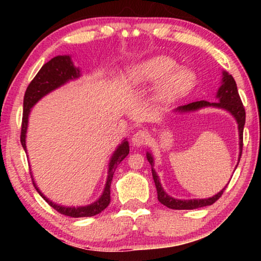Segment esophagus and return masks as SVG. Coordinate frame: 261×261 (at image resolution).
Returning a JSON list of instances; mask_svg holds the SVG:
<instances>
[{
  "instance_id": "esophagus-1",
  "label": "esophagus",
  "mask_w": 261,
  "mask_h": 261,
  "mask_svg": "<svg viewBox=\"0 0 261 261\" xmlns=\"http://www.w3.org/2000/svg\"><path fill=\"white\" fill-rule=\"evenodd\" d=\"M148 139V132L146 130H139L137 131L136 134L132 136V144L135 145V146H141V145L146 144V141Z\"/></svg>"
}]
</instances>
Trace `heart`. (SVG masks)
Returning <instances> with one entry per match:
<instances>
[{
  "label": "heart",
  "mask_w": 261,
  "mask_h": 261,
  "mask_svg": "<svg viewBox=\"0 0 261 261\" xmlns=\"http://www.w3.org/2000/svg\"><path fill=\"white\" fill-rule=\"evenodd\" d=\"M126 82L134 86L155 83L153 100L158 105H171L184 98L196 86V74L188 69L178 68L170 56L154 55L127 70Z\"/></svg>",
  "instance_id": "obj_1"
}]
</instances>
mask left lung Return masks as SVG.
Masks as SVG:
<instances>
[{
    "instance_id": "8db88e82",
    "label": "left lung",
    "mask_w": 261,
    "mask_h": 261,
    "mask_svg": "<svg viewBox=\"0 0 261 261\" xmlns=\"http://www.w3.org/2000/svg\"><path fill=\"white\" fill-rule=\"evenodd\" d=\"M216 101L218 102H208V101H197V102H192L185 106H180V107L176 108L174 110V114H189L193 112H198V110L204 109V108H218L223 109L228 112L231 116L235 118L238 127V144H240V153H238V162L235 167V169L240 163V159L242 155V149H243V130H244L245 124V109L243 107V103L240 98L237 91V85L235 79L232 78L231 74H229L227 71H222V81H221V85L219 87L218 92H216ZM146 158L148 162L151 163L152 167V175L154 183H155V188L158 191V200L167 206L168 208L171 210H196L200 208V207L210 206L219 199L222 196L224 190H226L227 185L224 187L221 191H219L216 194L208 198H202V199H177L168 194L165 189H163L162 184L160 182V177L156 174L155 169H154V158L152 152L146 153Z\"/></svg>"
}]
</instances>
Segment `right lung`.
Masks as SVG:
<instances>
[{"label":"right lung","mask_w":261,"mask_h":261,"mask_svg":"<svg viewBox=\"0 0 261 261\" xmlns=\"http://www.w3.org/2000/svg\"><path fill=\"white\" fill-rule=\"evenodd\" d=\"M82 77L81 69L73 64L72 59L70 55H57L53 57L50 61H48L46 64L42 65V68L39 70L37 76L33 78V81L30 83V85L26 88L24 95V114H23V124H21V135H20V143L23 146L25 153H28V147H26V134H28L29 126V117L31 110L40 101L43 96L51 93L53 91L62 87L69 82L77 81L78 78ZM130 146L127 139H123L122 143L118 145L115 149L112 156L109 159L108 163V171H107V179H106L105 188L102 193L95 201L85 206H64L56 204L49 198H47L43 194L40 189L38 188L37 183L33 178V174L31 175L32 177L34 188L37 189L38 193L53 208L60 212L61 214H64L71 218H87V216H94L102 212L110 202V184H112L114 171L116 169L118 163L129 154Z\"/></svg>","instance_id":"1"}]
</instances>
